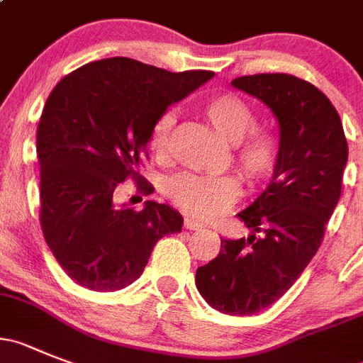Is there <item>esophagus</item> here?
Listing matches in <instances>:
<instances>
[{"label": "esophagus", "instance_id": "esophagus-1", "mask_svg": "<svg viewBox=\"0 0 363 363\" xmlns=\"http://www.w3.org/2000/svg\"><path fill=\"white\" fill-rule=\"evenodd\" d=\"M184 228L189 229V231H199V229H202V228H204V225H202L201 222H197V220L188 218V216H186V218H184Z\"/></svg>", "mask_w": 363, "mask_h": 363}]
</instances>
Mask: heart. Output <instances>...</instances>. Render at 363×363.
<instances>
[{
	"mask_svg": "<svg viewBox=\"0 0 363 363\" xmlns=\"http://www.w3.org/2000/svg\"><path fill=\"white\" fill-rule=\"evenodd\" d=\"M201 113L225 141L233 143V164L252 188L267 184L281 164V138L272 127L256 123L252 107L235 93L206 98ZM175 113L159 114L148 135V147L157 159L170 157ZM240 182L233 175L181 174L168 184V197L179 209L201 220H213L231 209L240 199Z\"/></svg>",
	"mask_w": 363,
	"mask_h": 363,
	"instance_id": "b5f03b06",
	"label": "heart"
}]
</instances>
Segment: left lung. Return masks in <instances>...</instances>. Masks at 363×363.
Returning <instances> with one entry per match:
<instances>
[{
    "mask_svg": "<svg viewBox=\"0 0 363 363\" xmlns=\"http://www.w3.org/2000/svg\"><path fill=\"white\" fill-rule=\"evenodd\" d=\"M279 121L281 164L269 188L238 218L249 238L222 240L215 259L197 269L206 303L228 315H252L276 303L319 250L342 193L347 140L330 98L286 73L233 80ZM259 236H255V233Z\"/></svg>",
    "mask_w": 363,
    "mask_h": 363,
    "instance_id": "obj_1",
    "label": "left lung"
}]
</instances>
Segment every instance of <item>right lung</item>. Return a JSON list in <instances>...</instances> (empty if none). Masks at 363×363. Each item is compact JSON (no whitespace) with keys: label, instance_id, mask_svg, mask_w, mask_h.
<instances>
[{"label":"right lung","instance_id":"right-lung-1","mask_svg":"<svg viewBox=\"0 0 363 363\" xmlns=\"http://www.w3.org/2000/svg\"><path fill=\"white\" fill-rule=\"evenodd\" d=\"M213 71L182 73L127 57L89 62L50 93L37 127L40 229L64 272L94 292L128 286L143 274L154 245L181 233L170 206L141 211L116 204L127 179L150 195L140 175L159 114L188 96Z\"/></svg>","mask_w":363,"mask_h":363}]
</instances>
